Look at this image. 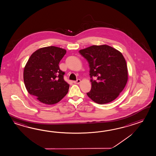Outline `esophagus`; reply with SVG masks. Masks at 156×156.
<instances>
[{"label":"esophagus","mask_w":156,"mask_h":156,"mask_svg":"<svg viewBox=\"0 0 156 156\" xmlns=\"http://www.w3.org/2000/svg\"><path fill=\"white\" fill-rule=\"evenodd\" d=\"M80 80H76V81H74L73 82V83H75V84H80Z\"/></svg>","instance_id":"1"}]
</instances>
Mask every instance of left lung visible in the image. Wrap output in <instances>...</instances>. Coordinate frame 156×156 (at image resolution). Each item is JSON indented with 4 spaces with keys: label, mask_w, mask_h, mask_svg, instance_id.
<instances>
[{
    "label": "left lung",
    "mask_w": 156,
    "mask_h": 156,
    "mask_svg": "<svg viewBox=\"0 0 156 156\" xmlns=\"http://www.w3.org/2000/svg\"><path fill=\"white\" fill-rule=\"evenodd\" d=\"M90 66L91 90L87 94L94 102L106 104L115 100L126 84L128 67L124 56L108 45H92L80 50Z\"/></svg>",
    "instance_id": "obj_1"
}]
</instances>
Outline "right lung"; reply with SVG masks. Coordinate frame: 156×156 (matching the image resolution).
<instances>
[{
    "mask_svg": "<svg viewBox=\"0 0 156 156\" xmlns=\"http://www.w3.org/2000/svg\"><path fill=\"white\" fill-rule=\"evenodd\" d=\"M66 50L54 46L39 48L28 60L23 70V80L28 92L46 105L62 100L68 92L69 84L63 76L59 64Z\"/></svg>",
    "mask_w": 156,
    "mask_h": 156,
    "instance_id": "right-lung-1",
    "label": "right lung"
}]
</instances>
